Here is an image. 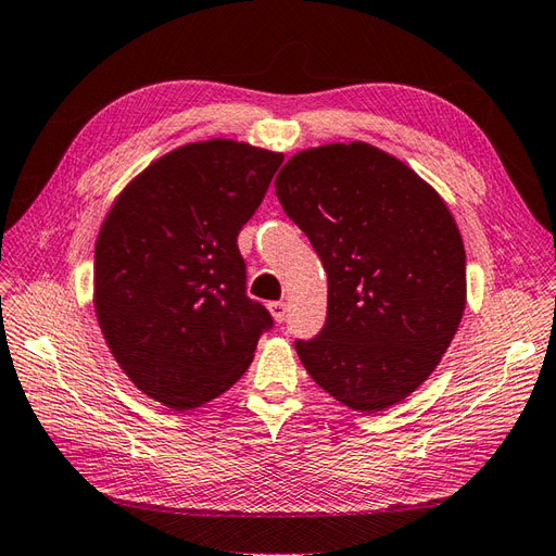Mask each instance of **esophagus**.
Instances as JSON below:
<instances>
[{
    "label": "esophagus",
    "instance_id": "34e87169",
    "mask_svg": "<svg viewBox=\"0 0 556 556\" xmlns=\"http://www.w3.org/2000/svg\"><path fill=\"white\" fill-rule=\"evenodd\" d=\"M268 311H271L276 323H285V318H288V304L285 302H271L268 304Z\"/></svg>",
    "mask_w": 556,
    "mask_h": 556
}]
</instances>
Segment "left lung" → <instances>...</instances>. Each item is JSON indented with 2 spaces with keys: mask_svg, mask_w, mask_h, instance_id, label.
Returning <instances> with one entry per match:
<instances>
[{
  "mask_svg": "<svg viewBox=\"0 0 556 556\" xmlns=\"http://www.w3.org/2000/svg\"><path fill=\"white\" fill-rule=\"evenodd\" d=\"M276 197L318 252L327 318L294 349L311 379L357 412L421 386L465 308V250L444 201L402 161L351 142L296 154Z\"/></svg>",
  "mask_w": 556,
  "mask_h": 556,
  "instance_id": "obj_1",
  "label": "left lung"
}]
</instances>
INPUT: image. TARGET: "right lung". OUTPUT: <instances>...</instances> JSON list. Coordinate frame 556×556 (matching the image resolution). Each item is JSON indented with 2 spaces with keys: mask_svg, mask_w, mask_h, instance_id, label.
<instances>
[{
  "mask_svg": "<svg viewBox=\"0 0 556 556\" xmlns=\"http://www.w3.org/2000/svg\"><path fill=\"white\" fill-rule=\"evenodd\" d=\"M282 154L210 140L179 147L124 189L96 245V311L116 363L185 412L243 377L271 313L248 296L238 233Z\"/></svg>",
  "mask_w": 556,
  "mask_h": 556,
  "instance_id": "obj_1",
  "label": "right lung"
}]
</instances>
